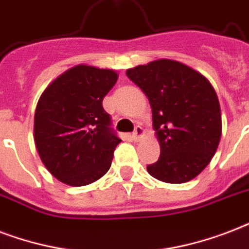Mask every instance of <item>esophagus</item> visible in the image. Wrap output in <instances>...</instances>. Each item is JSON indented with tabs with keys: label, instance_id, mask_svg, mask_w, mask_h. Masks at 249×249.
<instances>
[{
	"label": "esophagus",
	"instance_id": "34e87169",
	"mask_svg": "<svg viewBox=\"0 0 249 249\" xmlns=\"http://www.w3.org/2000/svg\"><path fill=\"white\" fill-rule=\"evenodd\" d=\"M142 135H144V130H142V127L136 126L135 127L134 134L131 135V138H132V140H134V142H138V140H140V138H142Z\"/></svg>",
	"mask_w": 249,
	"mask_h": 249
}]
</instances>
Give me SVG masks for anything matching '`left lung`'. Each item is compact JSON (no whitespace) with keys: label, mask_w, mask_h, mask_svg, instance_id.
Listing matches in <instances>:
<instances>
[{"label":"left lung","mask_w":249,"mask_h":249,"mask_svg":"<svg viewBox=\"0 0 249 249\" xmlns=\"http://www.w3.org/2000/svg\"><path fill=\"white\" fill-rule=\"evenodd\" d=\"M145 93L161 153L146 166L153 178L186 183L213 159L222 132L221 107L204 75L173 59H157L126 71Z\"/></svg>","instance_id":"8db88e82"}]
</instances>
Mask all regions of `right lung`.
Instances as JSON below:
<instances>
[{"instance_id": "add662e5", "label": "right lung", "mask_w": 249, "mask_h": 249, "mask_svg": "<svg viewBox=\"0 0 249 249\" xmlns=\"http://www.w3.org/2000/svg\"><path fill=\"white\" fill-rule=\"evenodd\" d=\"M117 79L114 70L78 65L42 92L35 111V145L59 182L87 186L110 169L122 140L110 127L103 100Z\"/></svg>"}]
</instances>
